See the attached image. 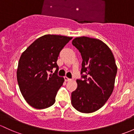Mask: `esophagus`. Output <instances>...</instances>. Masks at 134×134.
I'll return each mask as SVG.
<instances>
[{"label": "esophagus", "instance_id": "1", "mask_svg": "<svg viewBox=\"0 0 134 134\" xmlns=\"http://www.w3.org/2000/svg\"><path fill=\"white\" fill-rule=\"evenodd\" d=\"M64 79H65V80L66 81H71V80H72L71 79L67 78V76H65V77H64Z\"/></svg>", "mask_w": 134, "mask_h": 134}]
</instances>
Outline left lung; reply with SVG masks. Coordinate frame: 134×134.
I'll list each match as a JSON object with an SVG mask.
<instances>
[{"label": "left lung", "instance_id": "obj_1", "mask_svg": "<svg viewBox=\"0 0 134 134\" xmlns=\"http://www.w3.org/2000/svg\"><path fill=\"white\" fill-rule=\"evenodd\" d=\"M73 46L81 53V79L71 94V103L82 113H92L102 107L113 92L116 64L112 51L104 42L87 36L74 38Z\"/></svg>", "mask_w": 134, "mask_h": 134}]
</instances>
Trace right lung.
Listing matches in <instances>:
<instances>
[{
    "label": "right lung",
    "instance_id": "add662e5",
    "mask_svg": "<svg viewBox=\"0 0 134 134\" xmlns=\"http://www.w3.org/2000/svg\"><path fill=\"white\" fill-rule=\"evenodd\" d=\"M72 37L46 35L36 39L21 55L16 77L20 92L29 105L37 109L52 106L64 78L58 76L59 54ZM53 68L56 71L49 74Z\"/></svg>",
    "mask_w": 134,
    "mask_h": 134
}]
</instances>
